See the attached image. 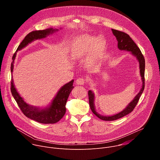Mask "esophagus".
Segmentation results:
<instances>
[{
    "label": "esophagus",
    "instance_id": "obj_1",
    "mask_svg": "<svg viewBox=\"0 0 160 160\" xmlns=\"http://www.w3.org/2000/svg\"><path fill=\"white\" fill-rule=\"evenodd\" d=\"M85 79L83 78H78L77 80H76V83L78 85H83L85 83Z\"/></svg>",
    "mask_w": 160,
    "mask_h": 160
}]
</instances>
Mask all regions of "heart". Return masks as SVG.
<instances>
[{"label":"heart","instance_id":"1","mask_svg":"<svg viewBox=\"0 0 160 160\" xmlns=\"http://www.w3.org/2000/svg\"><path fill=\"white\" fill-rule=\"evenodd\" d=\"M103 37H94L83 35L75 39L73 43L71 50V56L75 59H80L92 52L96 46L100 47L105 43Z\"/></svg>","mask_w":160,"mask_h":160}]
</instances>
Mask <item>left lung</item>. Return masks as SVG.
<instances>
[{
    "mask_svg": "<svg viewBox=\"0 0 160 160\" xmlns=\"http://www.w3.org/2000/svg\"><path fill=\"white\" fill-rule=\"evenodd\" d=\"M113 35L115 36L117 41H118V48L120 51H125L130 52V53L138 61L139 63V72L140 75L141 77L142 80V87L139 91V92L137 94L133 99L129 102V104L127 106V107L122 110V111L115 114V115H111V116H104L101 115V114L97 112L95 107V94L92 90H88V99H89V105L90 107L91 110L93 112L95 115H96L99 118L104 121H112L116 120L120 118L123 117L124 116L128 115L130 112H131L135 106L138 104L139 98L142 94L144 89V72H145V59L144 58L139 49L138 47V45L133 41V40L130 37V36L123 32L117 30L111 29Z\"/></svg>",
    "mask_w": 160,
    "mask_h": 160,
    "instance_id": "8db88e82",
    "label": "left lung"
}]
</instances>
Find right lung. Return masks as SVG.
Instances as JSON below:
<instances>
[{"label":"right lung","instance_id":"add662e5","mask_svg":"<svg viewBox=\"0 0 160 160\" xmlns=\"http://www.w3.org/2000/svg\"><path fill=\"white\" fill-rule=\"evenodd\" d=\"M58 31H59L58 29L50 28L43 30L33 31L29 33L25 37L23 40L21 42L16 50V52L12 56V62L11 66V73H12L13 72L14 62L16 56V53L18 51L25 48L32 42L36 40L45 38V37L53 34ZM73 82L74 80H72L70 82L62 86L57 92L54 99L52 100L51 102L48 106L43 108L31 106L27 103L24 101L23 98L21 97L20 94L17 91L14 86L12 78H11V90L12 95L16 100L20 109L27 117L41 123L52 124L59 122L64 115L66 112V101L72 89L74 88L73 86Z\"/></svg>","mask_w":160,"mask_h":160}]
</instances>
